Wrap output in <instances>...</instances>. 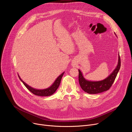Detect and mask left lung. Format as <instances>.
<instances>
[{
  "label": "left lung",
  "instance_id": "left-lung-1",
  "mask_svg": "<svg viewBox=\"0 0 132 132\" xmlns=\"http://www.w3.org/2000/svg\"><path fill=\"white\" fill-rule=\"evenodd\" d=\"M120 58L119 54L118 65L116 68L108 77L100 81H90L86 80L79 69L78 81L82 89L84 92L89 94L99 93L108 90L115 81L120 68Z\"/></svg>",
  "mask_w": 132,
  "mask_h": 132
}]
</instances>
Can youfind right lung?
Wrapping results in <instances>:
<instances>
[{"label":"right lung","instance_id":"right-lung-1","mask_svg":"<svg viewBox=\"0 0 132 132\" xmlns=\"http://www.w3.org/2000/svg\"><path fill=\"white\" fill-rule=\"evenodd\" d=\"M64 74V72H63L61 75H60L57 78V79L55 80L54 83L52 84V85L51 86H50L47 89H43V90H37V89L33 88V87L30 86L27 84L25 83L23 80H21V78L20 77V76L19 75H18V76L20 79V80L22 82V83L24 84V85L26 86V88H27L33 94L36 95H39V96H50L52 94H53L56 92V91L57 90V89L58 88V87L60 85L61 78H62Z\"/></svg>","mask_w":132,"mask_h":132}]
</instances>
